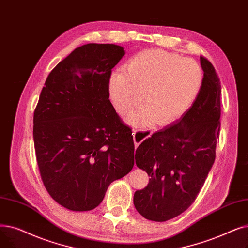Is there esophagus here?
Here are the masks:
<instances>
[{"mask_svg":"<svg viewBox=\"0 0 248 248\" xmlns=\"http://www.w3.org/2000/svg\"><path fill=\"white\" fill-rule=\"evenodd\" d=\"M133 139H134V144H135V148L142 142V141L146 138H148L151 135L150 131L147 130H143V131H137V130H133Z\"/></svg>","mask_w":248,"mask_h":248,"instance_id":"34e87169","label":"esophagus"}]
</instances>
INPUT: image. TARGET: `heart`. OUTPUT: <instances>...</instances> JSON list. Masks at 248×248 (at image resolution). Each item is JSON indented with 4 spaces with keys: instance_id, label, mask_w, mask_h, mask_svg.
<instances>
[{
    "instance_id": "heart-1",
    "label": "heart",
    "mask_w": 248,
    "mask_h": 248,
    "mask_svg": "<svg viewBox=\"0 0 248 248\" xmlns=\"http://www.w3.org/2000/svg\"><path fill=\"white\" fill-rule=\"evenodd\" d=\"M203 82V72L192 58L159 49L135 56L116 72L109 82L110 97L117 112L125 115L142 100L145 104L132 113L129 120L135 125L155 121L166 126L185 114L197 98Z\"/></svg>"
}]
</instances>
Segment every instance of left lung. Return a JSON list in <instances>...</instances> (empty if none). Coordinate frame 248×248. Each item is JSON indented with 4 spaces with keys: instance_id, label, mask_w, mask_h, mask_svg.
I'll return each mask as SVG.
<instances>
[{
    "instance_id": "8db88e82",
    "label": "left lung",
    "mask_w": 248,
    "mask_h": 248,
    "mask_svg": "<svg viewBox=\"0 0 248 248\" xmlns=\"http://www.w3.org/2000/svg\"><path fill=\"white\" fill-rule=\"evenodd\" d=\"M200 62L204 78L192 107L174 124L145 139L135 152L136 166L150 179L147 186L135 192L133 202L138 213L151 221H168L190 207L215 161L220 78L205 56Z\"/></svg>"
}]
</instances>
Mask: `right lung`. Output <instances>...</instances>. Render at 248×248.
Segmentation results:
<instances>
[{"instance_id": "obj_1", "label": "right lung", "mask_w": 248, "mask_h": 248, "mask_svg": "<svg viewBox=\"0 0 248 248\" xmlns=\"http://www.w3.org/2000/svg\"><path fill=\"white\" fill-rule=\"evenodd\" d=\"M124 54L115 44L79 46L40 93L33 117L37 164L47 192L68 210L95 209L134 166L132 130L109 100L112 68Z\"/></svg>"}]
</instances>
